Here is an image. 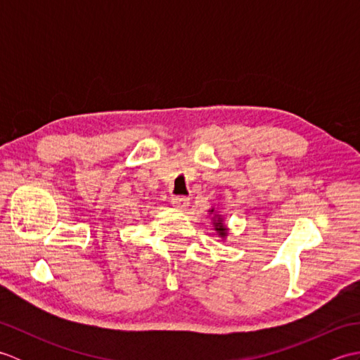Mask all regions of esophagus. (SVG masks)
I'll list each match as a JSON object with an SVG mask.
<instances>
[{
  "instance_id": "esophagus-1",
  "label": "esophagus",
  "mask_w": 360,
  "mask_h": 360,
  "mask_svg": "<svg viewBox=\"0 0 360 360\" xmlns=\"http://www.w3.org/2000/svg\"><path fill=\"white\" fill-rule=\"evenodd\" d=\"M172 204H173V207H176V209L186 210L188 207L190 200H188V198H186V196H173L172 198Z\"/></svg>"
}]
</instances>
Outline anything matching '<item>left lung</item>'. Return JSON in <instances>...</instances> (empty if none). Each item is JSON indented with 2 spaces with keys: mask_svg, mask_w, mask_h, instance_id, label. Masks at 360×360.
<instances>
[{
  "mask_svg": "<svg viewBox=\"0 0 360 360\" xmlns=\"http://www.w3.org/2000/svg\"><path fill=\"white\" fill-rule=\"evenodd\" d=\"M209 212H210L209 215H212V223H213V227H215L217 235L221 236V238H223V240H226L227 235H229V229H227V226L224 223V217L219 215V213L213 207Z\"/></svg>",
  "mask_w": 360,
  "mask_h": 360,
  "instance_id": "8db88e82",
  "label": "left lung"
}]
</instances>
